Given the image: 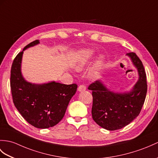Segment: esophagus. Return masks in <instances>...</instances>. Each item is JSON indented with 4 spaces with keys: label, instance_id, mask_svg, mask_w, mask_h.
<instances>
[{
    "label": "esophagus",
    "instance_id": "1",
    "mask_svg": "<svg viewBox=\"0 0 158 158\" xmlns=\"http://www.w3.org/2000/svg\"><path fill=\"white\" fill-rule=\"evenodd\" d=\"M86 90V87L85 85H80L79 87H78V91H84Z\"/></svg>",
    "mask_w": 158,
    "mask_h": 158
}]
</instances>
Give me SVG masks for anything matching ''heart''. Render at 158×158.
Listing matches in <instances>:
<instances>
[{"mask_svg":"<svg viewBox=\"0 0 158 158\" xmlns=\"http://www.w3.org/2000/svg\"><path fill=\"white\" fill-rule=\"evenodd\" d=\"M94 51L89 50V49H85L81 50V52H80V57L79 59L78 60L77 62L76 63V69L77 70H81L83 68L88 62H89L91 58L94 56ZM102 63V58L100 57L99 58V59L96 62V64L94 65V67L92 71V74L94 75H96L98 73L99 69H100L101 65Z\"/></svg>","mask_w":158,"mask_h":158,"instance_id":"heart-1","label":"heart"}]
</instances>
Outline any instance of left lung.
Segmentation results:
<instances>
[{
    "instance_id": "8db88e82",
    "label": "left lung",
    "mask_w": 158,
    "mask_h": 158,
    "mask_svg": "<svg viewBox=\"0 0 158 158\" xmlns=\"http://www.w3.org/2000/svg\"><path fill=\"white\" fill-rule=\"evenodd\" d=\"M127 55L137 69L139 76L130 92L114 93L100 81L88 87L92 90V118L99 126L109 131L120 129L131 123L139 114L145 100L148 85L143 65L135 52Z\"/></svg>"
}]
</instances>
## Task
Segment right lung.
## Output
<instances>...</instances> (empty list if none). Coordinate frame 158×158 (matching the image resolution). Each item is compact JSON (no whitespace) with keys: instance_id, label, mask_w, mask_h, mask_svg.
Wrapping results in <instances>:
<instances>
[{"instance_id":"obj_1","label":"right lung","mask_w":158,"mask_h":158,"mask_svg":"<svg viewBox=\"0 0 158 158\" xmlns=\"http://www.w3.org/2000/svg\"><path fill=\"white\" fill-rule=\"evenodd\" d=\"M29 43L13 60L10 70V89L15 106L28 123L38 129L54 127L62 119L77 85L52 81L36 85L26 81L21 72L23 51L39 44Z\"/></svg>"}]
</instances>
